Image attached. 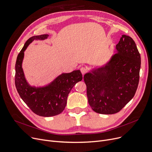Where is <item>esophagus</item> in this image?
<instances>
[{
    "mask_svg": "<svg viewBox=\"0 0 152 152\" xmlns=\"http://www.w3.org/2000/svg\"><path fill=\"white\" fill-rule=\"evenodd\" d=\"M80 71L81 72V73L83 74V75H84V74H86L87 72V69L86 67H84V66H82L80 68Z\"/></svg>",
    "mask_w": 152,
    "mask_h": 152,
    "instance_id": "1",
    "label": "esophagus"
}]
</instances>
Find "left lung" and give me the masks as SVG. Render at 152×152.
<instances>
[{
  "label": "left lung",
  "instance_id": "left-lung-1",
  "mask_svg": "<svg viewBox=\"0 0 152 152\" xmlns=\"http://www.w3.org/2000/svg\"><path fill=\"white\" fill-rule=\"evenodd\" d=\"M117 53L103 66L86 73L84 80L91 108L100 114L119 112L134 96L140 69V55L134 40L123 35Z\"/></svg>",
  "mask_w": 152,
  "mask_h": 152
}]
</instances>
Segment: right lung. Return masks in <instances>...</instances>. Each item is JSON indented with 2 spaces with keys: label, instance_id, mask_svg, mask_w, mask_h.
<instances>
[{
  "label": "right lung",
  "instance_id": "1",
  "mask_svg": "<svg viewBox=\"0 0 152 152\" xmlns=\"http://www.w3.org/2000/svg\"><path fill=\"white\" fill-rule=\"evenodd\" d=\"M48 34L30 37L18 55L15 64V83L20 97L35 114L44 117L60 114L65 109L67 97L73 86L83 79L79 70L69 73H63L50 84L44 87L30 86L27 83L22 68L24 52L34 40L41 41L47 39Z\"/></svg>",
  "mask_w": 152,
  "mask_h": 152
}]
</instances>
